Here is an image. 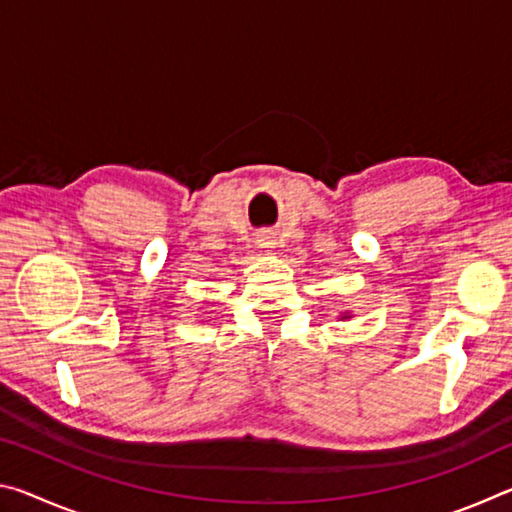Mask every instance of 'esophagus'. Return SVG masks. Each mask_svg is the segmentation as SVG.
<instances>
[{"label":"esophagus","instance_id":"34e87169","mask_svg":"<svg viewBox=\"0 0 512 512\" xmlns=\"http://www.w3.org/2000/svg\"><path fill=\"white\" fill-rule=\"evenodd\" d=\"M257 246L264 250V253H271V250L275 248V237L271 235V232H259L257 235Z\"/></svg>","mask_w":512,"mask_h":512}]
</instances>
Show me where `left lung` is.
Instances as JSON below:
<instances>
[{
  "label": "left lung",
  "mask_w": 512,
  "mask_h": 512,
  "mask_svg": "<svg viewBox=\"0 0 512 512\" xmlns=\"http://www.w3.org/2000/svg\"><path fill=\"white\" fill-rule=\"evenodd\" d=\"M348 318H352L350 311H345V314H341V320H348Z\"/></svg>",
  "instance_id": "obj_1"
}]
</instances>
